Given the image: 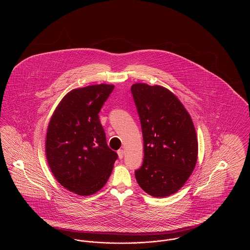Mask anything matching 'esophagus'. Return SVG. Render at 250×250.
Masks as SVG:
<instances>
[{"mask_svg":"<svg viewBox=\"0 0 250 250\" xmlns=\"http://www.w3.org/2000/svg\"><path fill=\"white\" fill-rule=\"evenodd\" d=\"M117 154H118V156H119L120 159H122V158L124 157V155H125V151H124V150H122V149H120V150H118Z\"/></svg>","mask_w":250,"mask_h":250,"instance_id":"obj_1","label":"esophagus"}]
</instances>
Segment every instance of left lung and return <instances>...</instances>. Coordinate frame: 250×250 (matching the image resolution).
Segmentation results:
<instances>
[{
    "label": "left lung",
    "mask_w": 250,
    "mask_h": 250,
    "mask_svg": "<svg viewBox=\"0 0 250 250\" xmlns=\"http://www.w3.org/2000/svg\"><path fill=\"white\" fill-rule=\"evenodd\" d=\"M131 93L142 124L144 152L136 180L147 194L165 198L180 190L195 168L196 130L186 107L165 87L133 84Z\"/></svg>",
    "instance_id": "8db88e82"
}]
</instances>
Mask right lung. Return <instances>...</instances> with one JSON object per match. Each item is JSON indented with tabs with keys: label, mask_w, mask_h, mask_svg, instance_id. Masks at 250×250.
I'll return each mask as SVG.
<instances>
[{
	"label": "right lung",
	"mask_w": 250,
	"mask_h": 250,
	"mask_svg": "<svg viewBox=\"0 0 250 250\" xmlns=\"http://www.w3.org/2000/svg\"><path fill=\"white\" fill-rule=\"evenodd\" d=\"M114 85L74 89L55 108L46 135V156L54 177L67 190L89 196L100 190L118 155L108 148L98 113Z\"/></svg>",
	"instance_id": "right-lung-1"
}]
</instances>
